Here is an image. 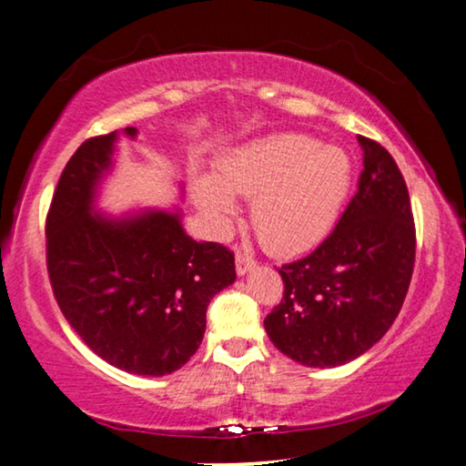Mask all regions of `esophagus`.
I'll return each instance as SVG.
<instances>
[{
  "instance_id": "obj_1",
  "label": "esophagus",
  "mask_w": 466,
  "mask_h": 466,
  "mask_svg": "<svg viewBox=\"0 0 466 466\" xmlns=\"http://www.w3.org/2000/svg\"><path fill=\"white\" fill-rule=\"evenodd\" d=\"M254 267H256V260L252 256L241 254V252H238V256H235V271H238L239 278H244V275L252 271Z\"/></svg>"
}]
</instances>
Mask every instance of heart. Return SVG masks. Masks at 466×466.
I'll use <instances>...</instances> for the list:
<instances>
[{"mask_svg":"<svg viewBox=\"0 0 466 466\" xmlns=\"http://www.w3.org/2000/svg\"><path fill=\"white\" fill-rule=\"evenodd\" d=\"M355 185L353 157L300 134H279L220 157L214 178L195 177L191 195L217 235L228 233L252 199V227L273 254L313 248L339 222Z\"/></svg>","mask_w":466,"mask_h":466,"instance_id":"b5f03b06","label":"heart"}]
</instances>
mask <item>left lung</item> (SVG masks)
Segmentation results:
<instances>
[{
  "instance_id": "1",
  "label": "left lung",
  "mask_w": 466,
  "mask_h": 466,
  "mask_svg": "<svg viewBox=\"0 0 466 466\" xmlns=\"http://www.w3.org/2000/svg\"><path fill=\"white\" fill-rule=\"evenodd\" d=\"M363 170L334 231L279 268L283 299L265 319L268 339L307 368H336L393 326L412 279L416 233L406 180L389 151L360 137Z\"/></svg>"
}]
</instances>
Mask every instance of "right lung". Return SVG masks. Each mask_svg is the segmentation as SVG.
<instances>
[{
    "label": "right lung",
    "instance_id": "1",
    "mask_svg": "<svg viewBox=\"0 0 466 466\" xmlns=\"http://www.w3.org/2000/svg\"><path fill=\"white\" fill-rule=\"evenodd\" d=\"M119 137L137 140L138 130L86 140L60 174L46 222L48 273L60 311L100 360L166 376L199 349L208 305L235 281V258L188 238L180 208L100 210Z\"/></svg>",
    "mask_w": 466,
    "mask_h": 466
}]
</instances>
